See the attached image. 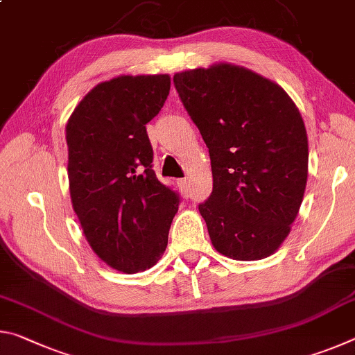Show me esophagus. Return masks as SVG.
I'll use <instances>...</instances> for the list:
<instances>
[{
  "instance_id": "esophagus-1",
  "label": "esophagus",
  "mask_w": 355,
  "mask_h": 355,
  "mask_svg": "<svg viewBox=\"0 0 355 355\" xmlns=\"http://www.w3.org/2000/svg\"><path fill=\"white\" fill-rule=\"evenodd\" d=\"M177 184H178L180 191L183 192V196L184 197H189V189H191L189 180L188 178H180V180H177Z\"/></svg>"
}]
</instances>
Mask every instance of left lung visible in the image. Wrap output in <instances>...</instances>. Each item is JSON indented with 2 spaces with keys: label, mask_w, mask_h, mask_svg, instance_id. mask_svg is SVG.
Masks as SVG:
<instances>
[{
  "label": "left lung",
  "mask_w": 355,
  "mask_h": 355,
  "mask_svg": "<svg viewBox=\"0 0 355 355\" xmlns=\"http://www.w3.org/2000/svg\"><path fill=\"white\" fill-rule=\"evenodd\" d=\"M173 84L211 159L213 192L199 211L214 249L241 261L272 255L307 184L309 141L296 105L279 84L224 62L180 71Z\"/></svg>",
  "instance_id": "1"
}]
</instances>
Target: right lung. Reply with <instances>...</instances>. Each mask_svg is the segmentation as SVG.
Wrapping results in <instances>:
<instances>
[{
    "instance_id": "obj_1",
    "label": "right lung",
    "mask_w": 355,
    "mask_h": 355,
    "mask_svg": "<svg viewBox=\"0 0 355 355\" xmlns=\"http://www.w3.org/2000/svg\"><path fill=\"white\" fill-rule=\"evenodd\" d=\"M169 75H122L95 86L65 127L71 205L87 243L117 271L152 268L167 248L180 197L156 178L146 125Z\"/></svg>"
}]
</instances>
